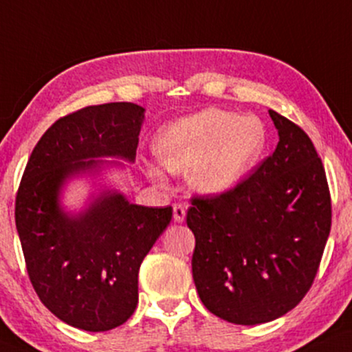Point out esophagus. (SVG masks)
Instances as JSON below:
<instances>
[{"instance_id": "esophagus-1", "label": "esophagus", "mask_w": 352, "mask_h": 352, "mask_svg": "<svg viewBox=\"0 0 352 352\" xmlns=\"http://www.w3.org/2000/svg\"><path fill=\"white\" fill-rule=\"evenodd\" d=\"M173 217H175V222H177V223L184 222L186 207L183 206V204H175V207H173Z\"/></svg>"}]
</instances>
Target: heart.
<instances>
[{
	"mask_svg": "<svg viewBox=\"0 0 352 352\" xmlns=\"http://www.w3.org/2000/svg\"><path fill=\"white\" fill-rule=\"evenodd\" d=\"M266 145L267 130L259 117L210 107L164 127L156 153L169 171H189L194 189L217 194L240 183Z\"/></svg>",
	"mask_w": 352,
	"mask_h": 352,
	"instance_id": "b5f03b06",
	"label": "heart"
}]
</instances>
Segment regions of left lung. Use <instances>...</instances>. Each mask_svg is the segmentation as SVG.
I'll return each mask as SVG.
<instances>
[{
    "instance_id": "8db88e82",
    "label": "left lung",
    "mask_w": 352,
    "mask_h": 352,
    "mask_svg": "<svg viewBox=\"0 0 352 352\" xmlns=\"http://www.w3.org/2000/svg\"><path fill=\"white\" fill-rule=\"evenodd\" d=\"M274 153L228 190L190 199L192 277L206 309L235 324L272 322L314 284L331 230L327 173L303 129L269 111Z\"/></svg>"
}]
</instances>
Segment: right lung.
<instances>
[{
	"instance_id": "right-lung-1",
	"label": "right lung",
	"mask_w": 352,
	"mask_h": 352,
	"mask_svg": "<svg viewBox=\"0 0 352 352\" xmlns=\"http://www.w3.org/2000/svg\"><path fill=\"white\" fill-rule=\"evenodd\" d=\"M143 107L88 106L60 117L34 146L16 194L14 219L25 267L43 305L85 331H109L137 309L138 269L171 222L173 207H143L120 194L85 214L58 207L63 181L101 156L135 160Z\"/></svg>"
}]
</instances>
